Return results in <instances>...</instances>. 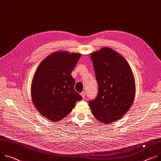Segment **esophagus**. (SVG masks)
I'll list each match as a JSON object with an SVG mask.
<instances>
[{
	"mask_svg": "<svg viewBox=\"0 0 161 161\" xmlns=\"http://www.w3.org/2000/svg\"><path fill=\"white\" fill-rule=\"evenodd\" d=\"M80 94H81V97H82L84 99V98H85V96H86L85 92V91H83V92H82Z\"/></svg>",
	"mask_w": 161,
	"mask_h": 161,
	"instance_id": "obj_1",
	"label": "esophagus"
}]
</instances>
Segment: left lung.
Instances as JSON below:
<instances>
[{"instance_id": "obj_1", "label": "left lung", "mask_w": 161, "mask_h": 161, "mask_svg": "<svg viewBox=\"0 0 161 161\" xmlns=\"http://www.w3.org/2000/svg\"><path fill=\"white\" fill-rule=\"evenodd\" d=\"M97 82L96 98L89 102L95 118L109 124L120 119L133 104L136 83L125 58L110 47L91 54Z\"/></svg>"}]
</instances>
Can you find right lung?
<instances>
[{"mask_svg":"<svg viewBox=\"0 0 161 161\" xmlns=\"http://www.w3.org/2000/svg\"><path fill=\"white\" fill-rule=\"evenodd\" d=\"M80 53L56 51L40 64L31 83L32 101L40 114L47 119L59 121L72 111L82 97L75 91L71 76Z\"/></svg>","mask_w":161,"mask_h":161,"instance_id":"obj_1","label":"right lung"}]
</instances>
